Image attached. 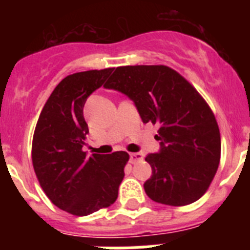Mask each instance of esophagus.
<instances>
[{"mask_svg":"<svg viewBox=\"0 0 250 250\" xmlns=\"http://www.w3.org/2000/svg\"><path fill=\"white\" fill-rule=\"evenodd\" d=\"M143 154H140V152H131L130 154V163L131 164H135V163H138V161L143 160Z\"/></svg>","mask_w":250,"mask_h":250,"instance_id":"obj_1","label":"esophagus"}]
</instances>
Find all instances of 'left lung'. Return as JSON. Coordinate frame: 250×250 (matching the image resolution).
<instances>
[{
  "label": "left lung",
  "mask_w": 250,
  "mask_h": 250,
  "mask_svg": "<svg viewBox=\"0 0 250 250\" xmlns=\"http://www.w3.org/2000/svg\"><path fill=\"white\" fill-rule=\"evenodd\" d=\"M104 86L127 95L145 124L159 125L160 151L145 158L152 170L144 184L150 199L171 207L200 199L222 150L219 126L202 95L165 65L120 66Z\"/></svg>",
  "instance_id": "left-lung-1"
}]
</instances>
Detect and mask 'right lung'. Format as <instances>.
<instances>
[{"instance_id": "1", "label": "right lung", "mask_w": 250, "mask_h": 250, "mask_svg": "<svg viewBox=\"0 0 250 250\" xmlns=\"http://www.w3.org/2000/svg\"><path fill=\"white\" fill-rule=\"evenodd\" d=\"M112 70H90L62 79L35 127L32 165L37 180L52 204L72 215H89L114 204L125 176L126 151L86 156L83 150L89 134L83 105Z\"/></svg>"}]
</instances>
